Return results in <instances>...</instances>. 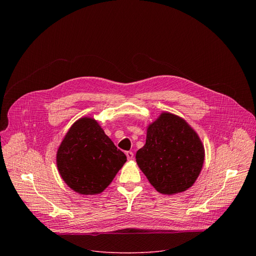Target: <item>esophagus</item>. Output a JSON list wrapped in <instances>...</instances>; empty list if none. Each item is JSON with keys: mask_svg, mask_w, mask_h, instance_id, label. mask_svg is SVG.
<instances>
[{"mask_svg": "<svg viewBox=\"0 0 256 256\" xmlns=\"http://www.w3.org/2000/svg\"><path fill=\"white\" fill-rule=\"evenodd\" d=\"M126 157H128V160L134 159V153H132V152L128 151V152H126Z\"/></svg>", "mask_w": 256, "mask_h": 256, "instance_id": "1", "label": "esophagus"}]
</instances>
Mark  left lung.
Instances as JSON below:
<instances>
[{"mask_svg": "<svg viewBox=\"0 0 256 256\" xmlns=\"http://www.w3.org/2000/svg\"><path fill=\"white\" fill-rule=\"evenodd\" d=\"M136 159L157 192L173 194L194 184L202 168L204 149L186 120L163 112L149 126L146 144Z\"/></svg>", "mask_w": 256, "mask_h": 256, "instance_id": "1", "label": "left lung"}]
</instances>
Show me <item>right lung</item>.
Wrapping results in <instances>:
<instances>
[{
	"label": "right lung",
	"instance_id": "right-lung-1",
	"mask_svg": "<svg viewBox=\"0 0 256 256\" xmlns=\"http://www.w3.org/2000/svg\"><path fill=\"white\" fill-rule=\"evenodd\" d=\"M126 161L93 118L77 120L66 132L56 154L64 181L81 194L102 192Z\"/></svg>",
	"mask_w": 256,
	"mask_h": 256
}]
</instances>
